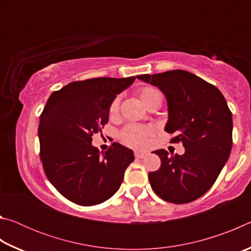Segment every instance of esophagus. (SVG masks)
Returning <instances> with one entry per match:
<instances>
[{
    "instance_id": "1",
    "label": "esophagus",
    "mask_w": 251,
    "mask_h": 251,
    "mask_svg": "<svg viewBox=\"0 0 251 251\" xmlns=\"http://www.w3.org/2000/svg\"><path fill=\"white\" fill-rule=\"evenodd\" d=\"M147 155H148L147 151H135V157H136V158H144V157H146Z\"/></svg>"
}]
</instances>
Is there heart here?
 Masks as SVG:
<instances>
[{
	"label": "heart",
	"mask_w": 251,
	"mask_h": 251,
	"mask_svg": "<svg viewBox=\"0 0 251 251\" xmlns=\"http://www.w3.org/2000/svg\"><path fill=\"white\" fill-rule=\"evenodd\" d=\"M138 97L146 108L151 103H154V101L161 100V95L158 90H156L155 87L151 86L141 88L138 92ZM118 109H120V103H118V100H115L112 104H110L109 116L116 117L118 114ZM150 134L151 133L148 129L142 128V127L137 126H129L123 130L122 139L127 146L134 148H142L144 146H146Z\"/></svg>",
	"instance_id": "obj_1"
}]
</instances>
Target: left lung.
Wrapping results in <instances>:
<instances>
[{"mask_svg":"<svg viewBox=\"0 0 251 251\" xmlns=\"http://www.w3.org/2000/svg\"><path fill=\"white\" fill-rule=\"evenodd\" d=\"M138 79L158 87L167 100V133L176 134L182 155L152 152L161 165L148 175L151 188L164 201L187 203L210 189L227 163L232 146V116L217 87L187 71L144 74Z\"/></svg>","mask_w":251,"mask_h":251,"instance_id":"left-lung-1","label":"left lung"}]
</instances>
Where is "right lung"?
<instances>
[{
  "label": "right lung",
  "instance_id": "obj_1",
  "mask_svg": "<svg viewBox=\"0 0 251 251\" xmlns=\"http://www.w3.org/2000/svg\"><path fill=\"white\" fill-rule=\"evenodd\" d=\"M134 80L135 76L70 83L52 93L41 114L39 138L46 176L77 205L93 206L109 199L135 159L133 151L118 143L105 152L92 145L93 134L107 124L110 104Z\"/></svg>",
  "mask_w": 251,
  "mask_h": 251
}]
</instances>
